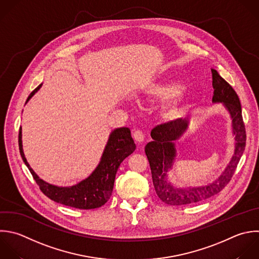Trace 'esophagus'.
Wrapping results in <instances>:
<instances>
[{"label": "esophagus", "instance_id": "1", "mask_svg": "<svg viewBox=\"0 0 259 259\" xmlns=\"http://www.w3.org/2000/svg\"><path fill=\"white\" fill-rule=\"evenodd\" d=\"M133 137L137 143H142L144 141V134L141 131H136L133 134Z\"/></svg>", "mask_w": 259, "mask_h": 259}]
</instances>
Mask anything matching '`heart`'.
<instances>
[{
  "instance_id": "b5f03b06",
  "label": "heart",
  "mask_w": 259,
  "mask_h": 259,
  "mask_svg": "<svg viewBox=\"0 0 259 259\" xmlns=\"http://www.w3.org/2000/svg\"><path fill=\"white\" fill-rule=\"evenodd\" d=\"M180 84L175 80H163L146 85L141 94L149 101L163 100L160 114L165 120L178 118L187 108L190 96L186 90L179 89Z\"/></svg>"
}]
</instances>
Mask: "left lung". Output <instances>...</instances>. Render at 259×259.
Instances as JSON below:
<instances>
[{
  "label": "left lung",
  "mask_w": 259,
  "mask_h": 259,
  "mask_svg": "<svg viewBox=\"0 0 259 259\" xmlns=\"http://www.w3.org/2000/svg\"><path fill=\"white\" fill-rule=\"evenodd\" d=\"M211 77L212 102L223 103L232 118L233 135L236 142L234 154L224 172L212 183L198 187H175L168 180L167 173L172 169L176 157L174 142L185 133L188 127V120L178 118L154 127L151 132L153 141L147 144L145 152L150 163L156 193L167 204H190L218 194L230 182L245 150L246 132L239 97L232 86L213 69H211Z\"/></svg>",
  "instance_id": "obj_1"
}]
</instances>
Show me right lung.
<instances>
[{
    "instance_id": "obj_1",
    "label": "right lung",
    "mask_w": 259,
    "mask_h": 259,
    "mask_svg": "<svg viewBox=\"0 0 259 259\" xmlns=\"http://www.w3.org/2000/svg\"><path fill=\"white\" fill-rule=\"evenodd\" d=\"M41 84L28 96L29 99L40 89ZM19 150L23 162L28 167L40 190L52 200L80 209L97 208L110 198L117 169L121 162L136 150V144L128 127L115 128L109 136L100 163L92 174L76 185L60 187L40 179L28 164L22 148V132L19 130Z\"/></svg>"
}]
</instances>
